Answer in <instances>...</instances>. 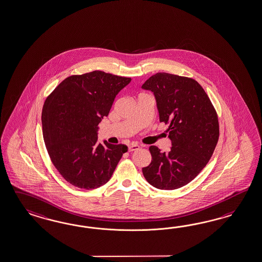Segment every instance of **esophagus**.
Listing matches in <instances>:
<instances>
[{
  "mask_svg": "<svg viewBox=\"0 0 262 262\" xmlns=\"http://www.w3.org/2000/svg\"><path fill=\"white\" fill-rule=\"evenodd\" d=\"M140 149V146L137 144V143H132L129 148H128V151L129 152H133V151H136V150H139Z\"/></svg>",
  "mask_w": 262,
  "mask_h": 262,
  "instance_id": "obj_1",
  "label": "esophagus"
}]
</instances>
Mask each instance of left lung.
<instances>
[{
	"label": "left lung",
	"mask_w": 262,
	"mask_h": 262,
	"mask_svg": "<svg viewBox=\"0 0 262 262\" xmlns=\"http://www.w3.org/2000/svg\"><path fill=\"white\" fill-rule=\"evenodd\" d=\"M141 88L154 93L160 121L169 125L166 132L172 141L168 153L149 147L152 161L142 168L143 176L158 189L182 187L201 173L214 153L220 137L216 111L192 78L160 72Z\"/></svg>",
	"instance_id": "1"
}]
</instances>
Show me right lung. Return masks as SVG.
I'll list each match as a JSON object with an SVG mask.
<instances>
[{"instance_id":"add662e5","label":"right lung","mask_w":262,"mask_h":262,"mask_svg":"<svg viewBox=\"0 0 262 262\" xmlns=\"http://www.w3.org/2000/svg\"><path fill=\"white\" fill-rule=\"evenodd\" d=\"M130 81L96 70L68 77L47 97L41 112L43 141L54 166L70 184L101 187L127 152L124 144L99 142L98 124Z\"/></svg>"}]
</instances>
